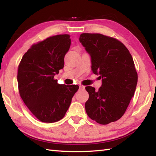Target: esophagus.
Listing matches in <instances>:
<instances>
[{
  "label": "esophagus",
  "instance_id": "esophagus-1",
  "mask_svg": "<svg viewBox=\"0 0 156 156\" xmlns=\"http://www.w3.org/2000/svg\"><path fill=\"white\" fill-rule=\"evenodd\" d=\"M85 87H84V86H82V85H80L79 86V88L80 89H84Z\"/></svg>",
  "mask_w": 156,
  "mask_h": 156
}]
</instances>
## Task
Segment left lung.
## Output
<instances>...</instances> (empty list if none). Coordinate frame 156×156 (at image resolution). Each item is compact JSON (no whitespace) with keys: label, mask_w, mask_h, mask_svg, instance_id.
Masks as SVG:
<instances>
[{"label":"left lung","mask_w":156,"mask_h":156,"mask_svg":"<svg viewBox=\"0 0 156 156\" xmlns=\"http://www.w3.org/2000/svg\"><path fill=\"white\" fill-rule=\"evenodd\" d=\"M79 41L90 55L91 68L102 79L98 91L85 88L89 94L85 103L88 116L101 125L119 120L136 89L137 73L127 48L117 39L99 34H82Z\"/></svg>","instance_id":"obj_1"}]
</instances>
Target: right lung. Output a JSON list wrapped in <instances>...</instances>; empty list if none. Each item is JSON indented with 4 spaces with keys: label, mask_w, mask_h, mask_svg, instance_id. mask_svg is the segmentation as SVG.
<instances>
[{
    "label": "right lung",
    "mask_w": 156,
    "mask_h": 156,
    "mask_svg": "<svg viewBox=\"0 0 156 156\" xmlns=\"http://www.w3.org/2000/svg\"><path fill=\"white\" fill-rule=\"evenodd\" d=\"M71 44L69 35H58L33 45L18 68L19 92L22 100L39 121L54 122L64 118L78 85L59 84L54 76L64 66Z\"/></svg>",
    "instance_id": "1"
}]
</instances>
